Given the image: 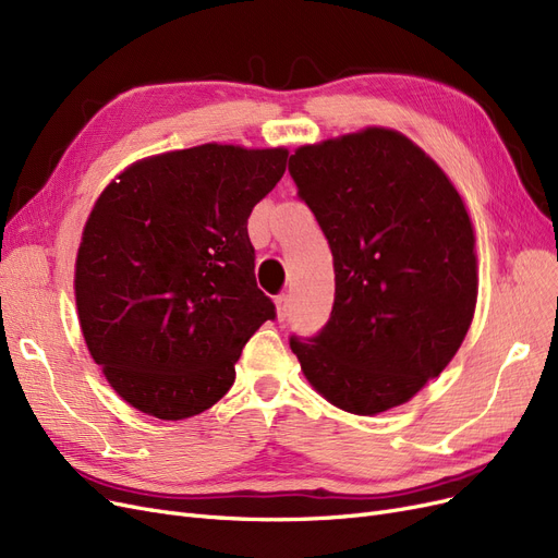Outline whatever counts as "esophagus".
I'll return each mask as SVG.
<instances>
[{
	"label": "esophagus",
	"mask_w": 558,
	"mask_h": 558,
	"mask_svg": "<svg viewBox=\"0 0 558 558\" xmlns=\"http://www.w3.org/2000/svg\"><path fill=\"white\" fill-rule=\"evenodd\" d=\"M276 308H278V319H280V322H284L287 317H290V311H292V299L287 296V294H280V296L276 299Z\"/></svg>",
	"instance_id": "obj_1"
}]
</instances>
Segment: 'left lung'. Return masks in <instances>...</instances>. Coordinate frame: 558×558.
Here are the masks:
<instances>
[{
  "label": "left lung",
  "instance_id": "left-lung-1",
  "mask_svg": "<svg viewBox=\"0 0 558 558\" xmlns=\"http://www.w3.org/2000/svg\"><path fill=\"white\" fill-rule=\"evenodd\" d=\"M299 199L333 255V308L290 336L308 383L352 415L401 405L461 348L477 301L473 225L440 167L403 134L368 128L290 157Z\"/></svg>",
  "mask_w": 558,
  "mask_h": 558
}]
</instances>
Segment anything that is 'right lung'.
Returning a JSON list of instances; mask_svg holds the SVG:
<instances>
[{
    "label": "right lung",
    "mask_w": 558,
    "mask_h": 558,
    "mask_svg": "<svg viewBox=\"0 0 558 558\" xmlns=\"http://www.w3.org/2000/svg\"><path fill=\"white\" fill-rule=\"evenodd\" d=\"M287 150L206 143L136 161L89 213L76 259L83 338L106 380L157 420L218 403L276 303L255 280L247 218Z\"/></svg>",
    "instance_id": "1"
}]
</instances>
